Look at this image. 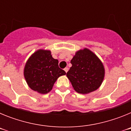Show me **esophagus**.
Returning <instances> with one entry per match:
<instances>
[{
	"instance_id": "34e87169",
	"label": "esophagus",
	"mask_w": 131,
	"mask_h": 131,
	"mask_svg": "<svg viewBox=\"0 0 131 131\" xmlns=\"http://www.w3.org/2000/svg\"><path fill=\"white\" fill-rule=\"evenodd\" d=\"M68 70H69V68H64V71H65V72H66V73L68 72Z\"/></svg>"
}]
</instances>
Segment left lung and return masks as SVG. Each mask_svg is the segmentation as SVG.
<instances>
[{
	"label": "left lung",
	"mask_w": 131,
	"mask_h": 131,
	"mask_svg": "<svg viewBox=\"0 0 131 131\" xmlns=\"http://www.w3.org/2000/svg\"><path fill=\"white\" fill-rule=\"evenodd\" d=\"M71 63L66 75L76 92L88 94L101 85L104 77V66L91 50L84 48L77 52Z\"/></svg>",
	"instance_id": "left-lung-1"
}]
</instances>
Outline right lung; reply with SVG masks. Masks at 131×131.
Masks as SVG:
<instances>
[{
    "label": "right lung",
    "instance_id": "add662e5",
    "mask_svg": "<svg viewBox=\"0 0 131 131\" xmlns=\"http://www.w3.org/2000/svg\"><path fill=\"white\" fill-rule=\"evenodd\" d=\"M58 66V60L54 59L49 50H39L27 60L24 68V77L32 90L41 94L51 91L59 77L66 75Z\"/></svg>",
    "mask_w": 131,
    "mask_h": 131
}]
</instances>
